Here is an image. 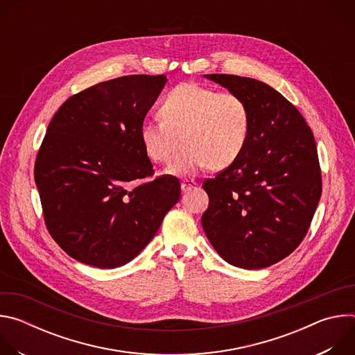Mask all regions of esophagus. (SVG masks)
I'll return each mask as SVG.
<instances>
[{"instance_id":"34e87169","label":"esophagus","mask_w":355,"mask_h":355,"mask_svg":"<svg viewBox=\"0 0 355 355\" xmlns=\"http://www.w3.org/2000/svg\"><path fill=\"white\" fill-rule=\"evenodd\" d=\"M195 187H196V182H195L193 180H184V181L181 182V189H182L184 192L191 191V189L195 188Z\"/></svg>"}]
</instances>
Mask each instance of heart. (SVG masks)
Listing matches in <instances>:
<instances>
[{"label": "heart", "instance_id": "b5f03b06", "mask_svg": "<svg viewBox=\"0 0 355 355\" xmlns=\"http://www.w3.org/2000/svg\"><path fill=\"white\" fill-rule=\"evenodd\" d=\"M160 118L140 126V140L147 157L168 164V171L193 175L207 167L222 170L234 163L250 137L251 108L234 91H218L198 83L174 87L162 101Z\"/></svg>", "mask_w": 355, "mask_h": 355}]
</instances>
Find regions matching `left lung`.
<instances>
[{
    "mask_svg": "<svg viewBox=\"0 0 355 355\" xmlns=\"http://www.w3.org/2000/svg\"><path fill=\"white\" fill-rule=\"evenodd\" d=\"M207 77L247 99L251 132L240 157L202 185L209 196L202 227L229 264L266 268L288 257L311 227L322 195L316 141L296 107L266 83Z\"/></svg>",
    "mask_w": 355,
    "mask_h": 355,
    "instance_id": "8db88e82",
    "label": "left lung"
}]
</instances>
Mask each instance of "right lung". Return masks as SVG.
<instances>
[{
	"label": "right lung",
	"mask_w": 355,
	"mask_h": 355,
	"mask_svg": "<svg viewBox=\"0 0 355 355\" xmlns=\"http://www.w3.org/2000/svg\"><path fill=\"white\" fill-rule=\"evenodd\" d=\"M167 78L123 76L71 95L50 121L35 162L43 219L74 260L116 268L147 245L181 195L153 177L140 126Z\"/></svg>",
	"instance_id": "1"
}]
</instances>
